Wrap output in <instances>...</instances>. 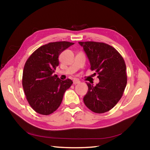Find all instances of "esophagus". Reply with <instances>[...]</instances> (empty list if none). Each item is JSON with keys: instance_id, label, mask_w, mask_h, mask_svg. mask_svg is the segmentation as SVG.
Masks as SVG:
<instances>
[{"instance_id": "obj_1", "label": "esophagus", "mask_w": 150, "mask_h": 150, "mask_svg": "<svg viewBox=\"0 0 150 150\" xmlns=\"http://www.w3.org/2000/svg\"><path fill=\"white\" fill-rule=\"evenodd\" d=\"M80 83V81H79V80H77V79H75V80H73V84L74 85H77V84H79V83Z\"/></svg>"}]
</instances>
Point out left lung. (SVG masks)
Listing matches in <instances>:
<instances>
[{
	"instance_id": "left-lung-1",
	"label": "left lung",
	"mask_w": 150,
	"mask_h": 150,
	"mask_svg": "<svg viewBox=\"0 0 150 150\" xmlns=\"http://www.w3.org/2000/svg\"><path fill=\"white\" fill-rule=\"evenodd\" d=\"M87 55L91 69L98 74L99 83H87L88 92L83 97L86 106L95 113L111 110L124 93L127 84L126 66L123 57L112 46L103 42H79Z\"/></svg>"
}]
</instances>
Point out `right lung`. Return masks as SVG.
I'll list each match as a JSON object with an SVG mask.
<instances>
[{
  "label": "right lung",
  "instance_id": "add662e5",
  "mask_svg": "<svg viewBox=\"0 0 150 150\" xmlns=\"http://www.w3.org/2000/svg\"><path fill=\"white\" fill-rule=\"evenodd\" d=\"M74 43L55 42L42 45L32 53L25 63L22 86L30 106L42 115H49L59 108L63 95L73 81H62L54 73L59 65V55Z\"/></svg>",
  "mask_w": 150,
  "mask_h": 150
}]
</instances>
